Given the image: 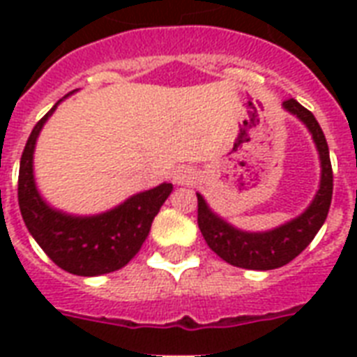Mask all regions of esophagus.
I'll return each mask as SVG.
<instances>
[{
    "label": "esophagus",
    "mask_w": 357,
    "mask_h": 357,
    "mask_svg": "<svg viewBox=\"0 0 357 357\" xmlns=\"http://www.w3.org/2000/svg\"><path fill=\"white\" fill-rule=\"evenodd\" d=\"M196 181V172L192 168H179L174 174V183L178 185H192Z\"/></svg>",
    "instance_id": "obj_1"
}]
</instances>
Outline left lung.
<instances>
[{"label": "left lung", "instance_id": "1", "mask_svg": "<svg viewBox=\"0 0 357 357\" xmlns=\"http://www.w3.org/2000/svg\"><path fill=\"white\" fill-rule=\"evenodd\" d=\"M283 109L294 114L310 129L321 159V183L315 198L307 209L293 220L268 231H244L224 218H220L207 206L204 196L198 195V228L206 238L207 246L222 257L226 263L250 271H272L287 265L307 244L315 238L326 220L333 192V172L330 162L326 137L313 113L302 107L296 100H285Z\"/></svg>", "mask_w": 357, "mask_h": 357}]
</instances>
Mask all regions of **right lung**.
I'll use <instances>...</instances> for the list:
<instances>
[{"mask_svg":"<svg viewBox=\"0 0 357 357\" xmlns=\"http://www.w3.org/2000/svg\"><path fill=\"white\" fill-rule=\"evenodd\" d=\"M61 102L33 128L24 148L18 176L20 211L38 246L63 271L75 276L109 274L128 265L137 255L174 187L172 183L157 185L91 217L68 215L50 206L36 189L33 153L40 129Z\"/></svg>","mask_w":357,"mask_h":357,"instance_id":"obj_1","label":"right lung"}]
</instances>
